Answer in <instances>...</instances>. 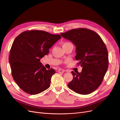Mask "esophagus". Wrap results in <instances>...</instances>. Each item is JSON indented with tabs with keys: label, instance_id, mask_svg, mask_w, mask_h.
Returning <instances> with one entry per match:
<instances>
[{
	"label": "esophagus",
	"instance_id": "obj_1",
	"mask_svg": "<svg viewBox=\"0 0 120 120\" xmlns=\"http://www.w3.org/2000/svg\"><path fill=\"white\" fill-rule=\"evenodd\" d=\"M65 71L64 70H63V69H59L57 71V72H59V73H63Z\"/></svg>",
	"mask_w": 120,
	"mask_h": 120
}]
</instances>
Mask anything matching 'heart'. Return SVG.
<instances>
[{
	"label": "heart",
	"instance_id": "1",
	"mask_svg": "<svg viewBox=\"0 0 120 120\" xmlns=\"http://www.w3.org/2000/svg\"><path fill=\"white\" fill-rule=\"evenodd\" d=\"M72 45V43L70 41H65L63 43V45H62L63 48H64V47H65V46H67L68 45ZM67 61H68L67 60H66L65 61V62H67Z\"/></svg>",
	"mask_w": 120,
	"mask_h": 120
}]
</instances>
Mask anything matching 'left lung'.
Wrapping results in <instances>:
<instances>
[{"instance_id": "left-lung-1", "label": "left lung", "mask_w": 120, "mask_h": 120, "mask_svg": "<svg viewBox=\"0 0 120 120\" xmlns=\"http://www.w3.org/2000/svg\"><path fill=\"white\" fill-rule=\"evenodd\" d=\"M60 34L75 45V60L82 67L81 72L71 71L73 79L68 87L82 95L92 93L101 85L108 70L106 45L99 34L88 28L72 29Z\"/></svg>"}]
</instances>
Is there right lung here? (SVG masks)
<instances>
[{
    "label": "right lung",
    "instance_id": "1",
    "mask_svg": "<svg viewBox=\"0 0 120 120\" xmlns=\"http://www.w3.org/2000/svg\"><path fill=\"white\" fill-rule=\"evenodd\" d=\"M61 37L43 30L22 32L15 38L10 50L9 61L13 79L19 88L30 95L48 89L56 71L47 70L40 60Z\"/></svg>",
    "mask_w": 120,
    "mask_h": 120
}]
</instances>
